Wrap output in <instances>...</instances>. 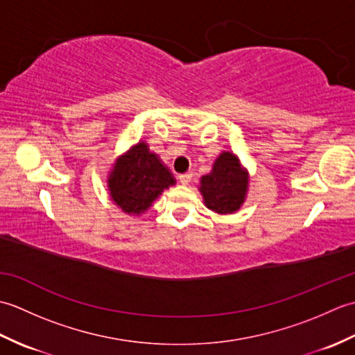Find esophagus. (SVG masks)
Segmentation results:
<instances>
[{"label": "esophagus", "mask_w": 355, "mask_h": 355, "mask_svg": "<svg viewBox=\"0 0 355 355\" xmlns=\"http://www.w3.org/2000/svg\"><path fill=\"white\" fill-rule=\"evenodd\" d=\"M178 180H180V183L182 184H189L191 183V180H192V173L191 172H186V173H182V175H178Z\"/></svg>", "instance_id": "esophagus-1"}]
</instances>
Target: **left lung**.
I'll return each instance as SVG.
<instances>
[{
	"instance_id": "8db88e82",
	"label": "left lung",
	"mask_w": 355,
	"mask_h": 355,
	"mask_svg": "<svg viewBox=\"0 0 355 355\" xmlns=\"http://www.w3.org/2000/svg\"><path fill=\"white\" fill-rule=\"evenodd\" d=\"M247 172L241 169L238 158L223 153L216 158L212 172L201 178L200 191L206 206L216 214H233L244 202Z\"/></svg>"
}]
</instances>
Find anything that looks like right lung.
Here are the masks:
<instances>
[{"instance_id": "right-lung-1", "label": "right lung", "mask_w": 355, "mask_h": 355, "mask_svg": "<svg viewBox=\"0 0 355 355\" xmlns=\"http://www.w3.org/2000/svg\"><path fill=\"white\" fill-rule=\"evenodd\" d=\"M111 198L126 214H140L169 186L175 184L172 173L149 153L145 143L135 145L120 157L110 180Z\"/></svg>"}]
</instances>
